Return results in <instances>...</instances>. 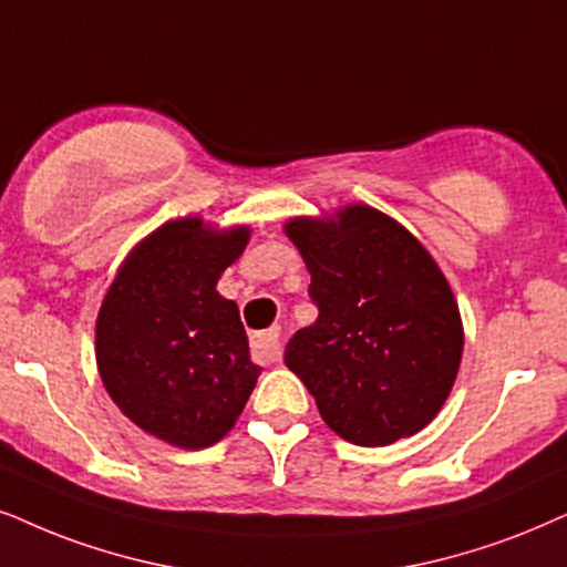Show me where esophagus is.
Returning a JSON list of instances; mask_svg holds the SVG:
<instances>
[{
  "label": "esophagus",
  "mask_w": 567,
  "mask_h": 567,
  "mask_svg": "<svg viewBox=\"0 0 567 567\" xmlns=\"http://www.w3.org/2000/svg\"><path fill=\"white\" fill-rule=\"evenodd\" d=\"M279 346H282V332L277 327L250 337V348H254V358L259 363H275L279 358Z\"/></svg>",
  "instance_id": "esophagus-1"
}]
</instances>
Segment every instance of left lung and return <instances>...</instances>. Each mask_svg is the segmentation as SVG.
Listing matches in <instances>:
<instances>
[{
  "label": "left lung",
  "instance_id": "obj_1",
  "mask_svg": "<svg viewBox=\"0 0 567 567\" xmlns=\"http://www.w3.org/2000/svg\"><path fill=\"white\" fill-rule=\"evenodd\" d=\"M285 230L319 308V319L290 337L285 363L324 424L361 447L424 429L463 355L461 313L432 256L369 206H348L337 221L292 219Z\"/></svg>",
  "mask_w": 567,
  "mask_h": 567
}]
</instances>
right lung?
Segmentation results:
<instances>
[{"mask_svg":"<svg viewBox=\"0 0 567 567\" xmlns=\"http://www.w3.org/2000/svg\"><path fill=\"white\" fill-rule=\"evenodd\" d=\"M248 230L167 221L127 256L96 321L99 374L133 424L185 450L230 432L261 369L235 300L217 279Z\"/></svg>","mask_w":567,"mask_h":567,"instance_id":"add662e5","label":"right lung"}]
</instances>
